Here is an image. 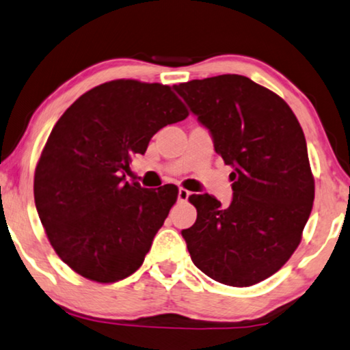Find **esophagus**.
Here are the masks:
<instances>
[{
	"mask_svg": "<svg viewBox=\"0 0 350 350\" xmlns=\"http://www.w3.org/2000/svg\"><path fill=\"white\" fill-rule=\"evenodd\" d=\"M189 197H190V192H189V190H185V189H179V192H178V200H179V202H187Z\"/></svg>",
	"mask_w": 350,
	"mask_h": 350,
	"instance_id": "34e87169",
	"label": "esophagus"
}]
</instances>
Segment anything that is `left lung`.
<instances>
[{
	"instance_id": "1",
	"label": "left lung",
	"mask_w": 350,
	"mask_h": 350,
	"mask_svg": "<svg viewBox=\"0 0 350 350\" xmlns=\"http://www.w3.org/2000/svg\"><path fill=\"white\" fill-rule=\"evenodd\" d=\"M214 148L234 166L229 208L190 195L197 221L183 230L193 264L213 280L251 286L280 270L301 243L315 183L306 137L290 105L241 75L174 86Z\"/></svg>"
}]
</instances>
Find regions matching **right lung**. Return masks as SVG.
<instances>
[{
  "mask_svg": "<svg viewBox=\"0 0 350 350\" xmlns=\"http://www.w3.org/2000/svg\"><path fill=\"white\" fill-rule=\"evenodd\" d=\"M189 116L160 83L113 80L78 97L51 131L35 170L38 216L55 253L97 283L136 272L178 200L172 184L128 183L153 134Z\"/></svg>",
  "mask_w": 350,
  "mask_h": 350,
  "instance_id": "1",
  "label": "right lung"
}]
</instances>
